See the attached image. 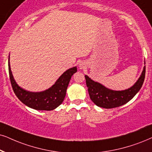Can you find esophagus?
Returning <instances> with one entry per match:
<instances>
[{
	"mask_svg": "<svg viewBox=\"0 0 152 152\" xmlns=\"http://www.w3.org/2000/svg\"><path fill=\"white\" fill-rule=\"evenodd\" d=\"M86 66V63L84 62H81L79 64V68L80 69H85Z\"/></svg>",
	"mask_w": 152,
	"mask_h": 152,
	"instance_id": "obj_1",
	"label": "esophagus"
}]
</instances>
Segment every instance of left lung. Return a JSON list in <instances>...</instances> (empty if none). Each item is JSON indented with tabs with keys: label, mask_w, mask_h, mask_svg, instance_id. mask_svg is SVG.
Returning a JSON list of instances; mask_svg holds the SVG:
<instances>
[{
	"label": "left lung",
	"mask_w": 152,
	"mask_h": 152,
	"mask_svg": "<svg viewBox=\"0 0 152 152\" xmlns=\"http://www.w3.org/2000/svg\"><path fill=\"white\" fill-rule=\"evenodd\" d=\"M146 67L144 69L141 76L131 88L121 91H114L105 88L102 84L85 76L86 86L88 87L90 99L97 106L105 109H111L118 107L125 104L129 102L132 97L138 93L145 80Z\"/></svg>",
	"instance_id": "1"
}]
</instances>
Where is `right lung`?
I'll return each instance as SVG.
<instances>
[{
	"mask_svg": "<svg viewBox=\"0 0 152 152\" xmlns=\"http://www.w3.org/2000/svg\"><path fill=\"white\" fill-rule=\"evenodd\" d=\"M8 70L13 91L22 103L36 110L50 111L57 108L62 103L66 95L69 83L72 75L77 72V68L73 67L66 71L51 88L40 93L26 91L17 85L11 72L10 62H8Z\"/></svg>",
	"mask_w": 152,
	"mask_h": 152,
	"instance_id": "obj_1",
	"label": "right lung"
}]
</instances>
